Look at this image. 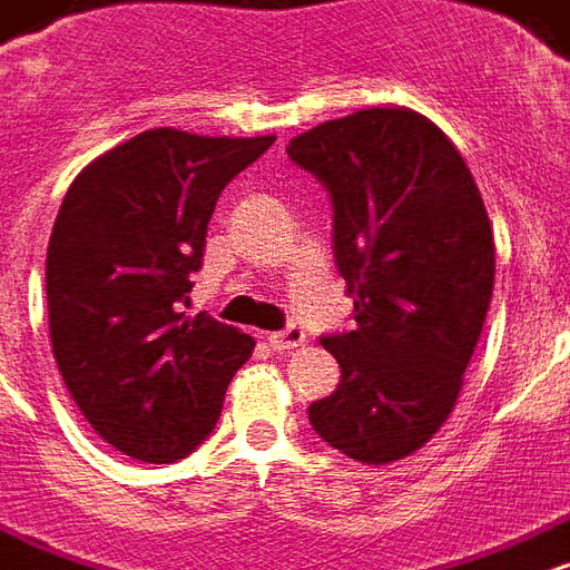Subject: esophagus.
<instances>
[{"mask_svg": "<svg viewBox=\"0 0 570 570\" xmlns=\"http://www.w3.org/2000/svg\"><path fill=\"white\" fill-rule=\"evenodd\" d=\"M268 344H272L277 353H289V350H296L305 344V328L296 326V323H289V326L281 328V332H272V335H268Z\"/></svg>", "mask_w": 570, "mask_h": 570, "instance_id": "1", "label": "esophagus"}]
</instances>
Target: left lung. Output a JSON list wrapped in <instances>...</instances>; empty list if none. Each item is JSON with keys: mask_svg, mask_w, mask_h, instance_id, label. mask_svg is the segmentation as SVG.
I'll use <instances>...</instances> for the list:
<instances>
[{"mask_svg": "<svg viewBox=\"0 0 570 570\" xmlns=\"http://www.w3.org/2000/svg\"><path fill=\"white\" fill-rule=\"evenodd\" d=\"M286 156L328 193L332 253L356 298V326L320 338L341 383L307 420L350 459L411 456L453 411L492 298L478 184L446 135L407 108L320 124Z\"/></svg>", "mask_w": 570, "mask_h": 570, "instance_id": "1", "label": "left lung"}]
</instances>
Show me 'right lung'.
Returning <instances> with one entry per match:
<instances>
[{
	"instance_id": "add662e5",
	"label": "right lung",
	"mask_w": 570,
	"mask_h": 570,
	"mask_svg": "<svg viewBox=\"0 0 570 570\" xmlns=\"http://www.w3.org/2000/svg\"><path fill=\"white\" fill-rule=\"evenodd\" d=\"M274 145L150 129L75 178L48 244L50 344L87 423L124 456L175 462L220 420L253 338L189 317L217 199Z\"/></svg>"
}]
</instances>
